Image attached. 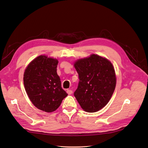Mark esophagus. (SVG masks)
<instances>
[{"label": "esophagus", "instance_id": "obj_1", "mask_svg": "<svg viewBox=\"0 0 148 148\" xmlns=\"http://www.w3.org/2000/svg\"><path fill=\"white\" fill-rule=\"evenodd\" d=\"M66 92H67V93L69 94V95H71V94H72V93H73V91L71 90H68L66 91Z\"/></svg>", "mask_w": 148, "mask_h": 148}]
</instances>
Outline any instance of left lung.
<instances>
[{
	"instance_id": "1",
	"label": "left lung",
	"mask_w": 148,
	"mask_h": 148,
	"mask_svg": "<svg viewBox=\"0 0 148 148\" xmlns=\"http://www.w3.org/2000/svg\"><path fill=\"white\" fill-rule=\"evenodd\" d=\"M74 66L79 79L74 96L83 110L97 112L107 105L115 89L116 78L112 63L93 54L78 60Z\"/></svg>"
}]
</instances>
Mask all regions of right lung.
<instances>
[{
	"instance_id": "obj_1",
	"label": "right lung",
	"mask_w": 148,
	"mask_h": 148,
	"mask_svg": "<svg viewBox=\"0 0 148 148\" xmlns=\"http://www.w3.org/2000/svg\"><path fill=\"white\" fill-rule=\"evenodd\" d=\"M58 63L57 59L38 56L29 63L23 75V84L30 101L47 113L57 110L68 95L57 73Z\"/></svg>"
}]
</instances>
